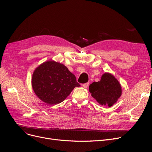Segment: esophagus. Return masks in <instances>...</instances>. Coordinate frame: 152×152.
<instances>
[{"label": "esophagus", "mask_w": 152, "mask_h": 152, "mask_svg": "<svg viewBox=\"0 0 152 152\" xmlns=\"http://www.w3.org/2000/svg\"><path fill=\"white\" fill-rule=\"evenodd\" d=\"M82 86H83L84 88H87L89 86V83H85V84H82Z\"/></svg>", "instance_id": "obj_1"}]
</instances>
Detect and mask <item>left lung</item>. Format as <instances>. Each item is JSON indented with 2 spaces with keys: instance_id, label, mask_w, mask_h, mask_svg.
Masks as SVG:
<instances>
[{
  "instance_id": "left-lung-1",
  "label": "left lung",
  "mask_w": 152,
  "mask_h": 152,
  "mask_svg": "<svg viewBox=\"0 0 152 152\" xmlns=\"http://www.w3.org/2000/svg\"><path fill=\"white\" fill-rule=\"evenodd\" d=\"M91 96L102 105L112 106L120 98L122 94L121 86L112 75L105 73L101 80L94 82L89 86Z\"/></svg>"
}]
</instances>
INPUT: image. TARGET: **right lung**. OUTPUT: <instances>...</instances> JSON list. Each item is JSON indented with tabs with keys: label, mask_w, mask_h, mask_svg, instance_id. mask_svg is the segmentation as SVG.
<instances>
[{
	"label": "right lung",
	"mask_w": 152,
	"mask_h": 152,
	"mask_svg": "<svg viewBox=\"0 0 152 152\" xmlns=\"http://www.w3.org/2000/svg\"><path fill=\"white\" fill-rule=\"evenodd\" d=\"M31 82L35 94L52 105L61 103L75 87L80 86L65 65L54 61H46L37 68Z\"/></svg>",
	"instance_id": "right-lung-1"
}]
</instances>
